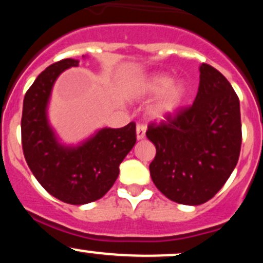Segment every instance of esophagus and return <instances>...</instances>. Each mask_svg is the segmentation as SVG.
Returning a JSON list of instances; mask_svg holds the SVG:
<instances>
[{
  "instance_id": "34e87169",
  "label": "esophagus",
  "mask_w": 263,
  "mask_h": 263,
  "mask_svg": "<svg viewBox=\"0 0 263 263\" xmlns=\"http://www.w3.org/2000/svg\"><path fill=\"white\" fill-rule=\"evenodd\" d=\"M136 134H137L138 140H143L146 137V126L142 125V123H138L137 128H136Z\"/></svg>"
}]
</instances>
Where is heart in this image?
<instances>
[{
	"label": "heart",
	"mask_w": 263,
	"mask_h": 263,
	"mask_svg": "<svg viewBox=\"0 0 263 263\" xmlns=\"http://www.w3.org/2000/svg\"><path fill=\"white\" fill-rule=\"evenodd\" d=\"M136 92L142 98H151L161 93L149 107V115L153 119H164L180 107L185 98L186 87L183 83H172L170 75L153 74L137 84Z\"/></svg>",
	"instance_id": "b5f03b06"
}]
</instances>
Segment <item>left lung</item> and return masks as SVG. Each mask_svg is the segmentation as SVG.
Segmentation results:
<instances>
[{"label":"left lung","mask_w":263,"mask_h":263,"mask_svg":"<svg viewBox=\"0 0 263 263\" xmlns=\"http://www.w3.org/2000/svg\"><path fill=\"white\" fill-rule=\"evenodd\" d=\"M197 98L146 136L156 146L151 177L172 201L200 205L210 200L231 176L240 157V101L228 79L203 64Z\"/></svg>","instance_id":"1"}]
</instances>
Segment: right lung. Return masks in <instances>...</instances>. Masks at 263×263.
<instances>
[{
    "label": "right lung",
    "instance_id": "obj_1",
    "mask_svg": "<svg viewBox=\"0 0 263 263\" xmlns=\"http://www.w3.org/2000/svg\"><path fill=\"white\" fill-rule=\"evenodd\" d=\"M78 65L79 60L68 58L42 71L26 92L21 121L23 155L33 176L50 195L73 205L104 197L136 143L135 122L121 128H101L77 147L59 143L48 122V101L57 78Z\"/></svg>",
    "mask_w": 263,
    "mask_h": 263
}]
</instances>
